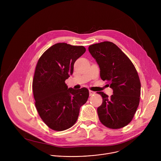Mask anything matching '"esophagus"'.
Wrapping results in <instances>:
<instances>
[{"label": "esophagus", "mask_w": 161, "mask_h": 161, "mask_svg": "<svg viewBox=\"0 0 161 161\" xmlns=\"http://www.w3.org/2000/svg\"><path fill=\"white\" fill-rule=\"evenodd\" d=\"M94 94H95V92H94L92 91V90H89V95H90V96H92V95H94Z\"/></svg>", "instance_id": "34e87169"}]
</instances>
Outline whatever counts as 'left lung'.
Wrapping results in <instances>:
<instances>
[{
  "mask_svg": "<svg viewBox=\"0 0 161 161\" xmlns=\"http://www.w3.org/2000/svg\"><path fill=\"white\" fill-rule=\"evenodd\" d=\"M88 51L100 68V76L113 89L109 97H103L97 108L101 122L110 129H120L129 124L140 103L141 83L138 74L130 59L116 44L104 41L89 46Z\"/></svg>",
  "mask_w": 161,
  "mask_h": 161,
  "instance_id": "left-lung-1",
  "label": "left lung"
}]
</instances>
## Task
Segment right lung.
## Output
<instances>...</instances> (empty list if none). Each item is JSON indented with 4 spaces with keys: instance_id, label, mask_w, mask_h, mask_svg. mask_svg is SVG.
<instances>
[{
    "instance_id": "1",
    "label": "right lung",
    "mask_w": 161,
    "mask_h": 161,
    "mask_svg": "<svg viewBox=\"0 0 161 161\" xmlns=\"http://www.w3.org/2000/svg\"><path fill=\"white\" fill-rule=\"evenodd\" d=\"M85 51L83 46L57 43L37 62L32 83L35 105L42 121L54 130L71 127L80 107L88 100L86 88L75 90L65 83L73 73L75 62Z\"/></svg>"
}]
</instances>
